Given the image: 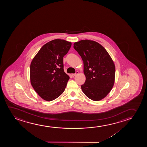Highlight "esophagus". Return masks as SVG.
<instances>
[{"label":"esophagus","mask_w":147,"mask_h":147,"mask_svg":"<svg viewBox=\"0 0 147 147\" xmlns=\"http://www.w3.org/2000/svg\"><path fill=\"white\" fill-rule=\"evenodd\" d=\"M78 71H76L75 74H72V76L73 77L77 75L78 74Z\"/></svg>","instance_id":"34e87169"}]
</instances>
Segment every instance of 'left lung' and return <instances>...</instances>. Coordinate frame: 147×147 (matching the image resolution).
<instances>
[{
	"label": "left lung",
	"instance_id": "8db88e82",
	"mask_svg": "<svg viewBox=\"0 0 147 147\" xmlns=\"http://www.w3.org/2000/svg\"><path fill=\"white\" fill-rule=\"evenodd\" d=\"M84 64L86 77L81 85L82 91L89 98L100 100L110 92L114 85L115 68L112 59L100 44L85 40L74 44Z\"/></svg>",
	"mask_w": 147,
	"mask_h": 147
}]
</instances>
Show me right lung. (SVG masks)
<instances>
[{"label": "right lung", "mask_w": 147, "mask_h": 147, "mask_svg": "<svg viewBox=\"0 0 147 147\" xmlns=\"http://www.w3.org/2000/svg\"><path fill=\"white\" fill-rule=\"evenodd\" d=\"M71 42L61 39L51 40L40 48L30 66L31 84L45 100H54L64 91L69 76L65 73L63 57Z\"/></svg>", "instance_id": "right-lung-1"}]
</instances>
